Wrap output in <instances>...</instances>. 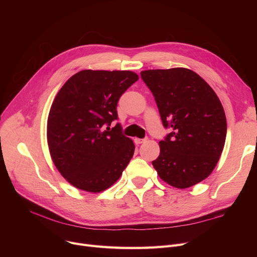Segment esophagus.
Returning <instances> with one entry per match:
<instances>
[{
    "label": "esophagus",
    "instance_id": "obj_1",
    "mask_svg": "<svg viewBox=\"0 0 257 257\" xmlns=\"http://www.w3.org/2000/svg\"><path fill=\"white\" fill-rule=\"evenodd\" d=\"M145 139H134V143H136L137 145H141L143 143H145Z\"/></svg>",
    "mask_w": 257,
    "mask_h": 257
}]
</instances>
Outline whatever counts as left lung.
<instances>
[{"label":"left lung","instance_id":"left-lung-1","mask_svg":"<svg viewBox=\"0 0 257 257\" xmlns=\"http://www.w3.org/2000/svg\"><path fill=\"white\" fill-rule=\"evenodd\" d=\"M142 79L153 93L166 129L152 161L168 184L186 188L207 178L222 154L227 123L213 89L195 72L175 67L149 70Z\"/></svg>","mask_w":257,"mask_h":257}]
</instances>
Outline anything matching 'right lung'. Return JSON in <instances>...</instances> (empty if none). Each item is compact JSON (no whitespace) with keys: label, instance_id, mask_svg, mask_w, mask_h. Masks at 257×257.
<instances>
[{"label":"right lung","instance_id":"right-lung-1","mask_svg":"<svg viewBox=\"0 0 257 257\" xmlns=\"http://www.w3.org/2000/svg\"><path fill=\"white\" fill-rule=\"evenodd\" d=\"M139 76L130 71L78 72L54 100L47 125L53 163L79 190L99 193L111 186L128 166L133 142L117 123L118 99Z\"/></svg>","mask_w":257,"mask_h":257}]
</instances>
